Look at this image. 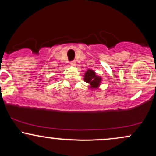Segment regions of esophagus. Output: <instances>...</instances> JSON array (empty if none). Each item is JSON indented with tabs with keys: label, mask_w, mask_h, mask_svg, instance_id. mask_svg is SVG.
I'll use <instances>...</instances> for the list:
<instances>
[{
	"label": "esophagus",
	"mask_w": 156,
	"mask_h": 156,
	"mask_svg": "<svg viewBox=\"0 0 156 156\" xmlns=\"http://www.w3.org/2000/svg\"><path fill=\"white\" fill-rule=\"evenodd\" d=\"M70 65L71 66H76V61H72V62H70Z\"/></svg>",
	"instance_id": "esophagus-1"
}]
</instances>
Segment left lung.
Segmentation results:
<instances>
[{
    "mask_svg": "<svg viewBox=\"0 0 156 156\" xmlns=\"http://www.w3.org/2000/svg\"><path fill=\"white\" fill-rule=\"evenodd\" d=\"M84 81L89 84V88L98 89L101 86L102 82V78L98 76L93 69H88L85 72L83 76Z\"/></svg>",
    "mask_w": 156,
    "mask_h": 156,
    "instance_id": "left-lung-1",
    "label": "left lung"
}]
</instances>
